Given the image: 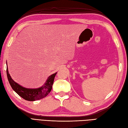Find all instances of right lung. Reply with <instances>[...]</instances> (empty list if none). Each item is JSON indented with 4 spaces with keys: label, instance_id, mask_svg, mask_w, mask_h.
Here are the masks:
<instances>
[{
    "label": "right lung",
    "instance_id": "obj_1",
    "mask_svg": "<svg viewBox=\"0 0 128 128\" xmlns=\"http://www.w3.org/2000/svg\"><path fill=\"white\" fill-rule=\"evenodd\" d=\"M57 72L50 75L44 85L37 88H28L22 87L14 81L8 72L6 62V74L8 81L12 88L19 96L26 100L34 101L39 100L47 96L52 88L54 78Z\"/></svg>",
    "mask_w": 128,
    "mask_h": 128
}]
</instances>
